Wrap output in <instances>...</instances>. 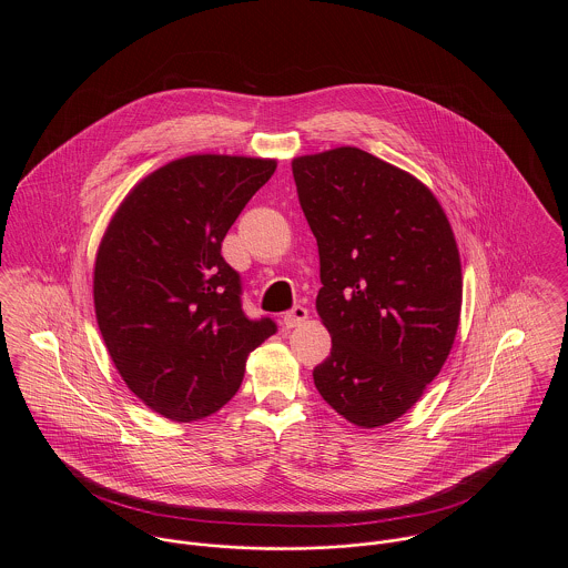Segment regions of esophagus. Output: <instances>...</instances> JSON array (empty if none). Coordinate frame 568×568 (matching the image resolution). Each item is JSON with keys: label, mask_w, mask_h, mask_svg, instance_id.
Here are the masks:
<instances>
[{"label": "esophagus", "mask_w": 568, "mask_h": 568, "mask_svg": "<svg viewBox=\"0 0 568 568\" xmlns=\"http://www.w3.org/2000/svg\"><path fill=\"white\" fill-rule=\"evenodd\" d=\"M308 320V311L304 308V306H295V308H291L286 315H284V325L291 329V327H297V325L304 324Z\"/></svg>", "instance_id": "esophagus-1"}]
</instances>
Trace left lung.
<instances>
[{
    "instance_id": "left-lung-1",
    "label": "left lung",
    "mask_w": 568,
    "mask_h": 568,
    "mask_svg": "<svg viewBox=\"0 0 568 568\" xmlns=\"http://www.w3.org/2000/svg\"><path fill=\"white\" fill-rule=\"evenodd\" d=\"M320 246L317 313L332 349L313 378L356 426L389 424L446 363L462 313V262L433 192L405 170L341 146L293 160Z\"/></svg>"
}]
</instances>
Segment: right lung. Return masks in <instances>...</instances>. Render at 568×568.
<instances>
[{"mask_svg":"<svg viewBox=\"0 0 568 568\" xmlns=\"http://www.w3.org/2000/svg\"><path fill=\"white\" fill-rule=\"evenodd\" d=\"M275 160L190 155L142 179L95 255V320L129 389L163 417L201 419L227 405L244 361L275 334L248 320L223 239Z\"/></svg>","mask_w":568,"mask_h":568,"instance_id":"1","label":"right lung"}]
</instances>
